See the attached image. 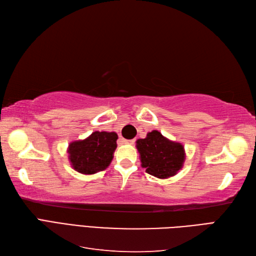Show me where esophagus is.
<instances>
[{
  "mask_svg": "<svg viewBox=\"0 0 256 256\" xmlns=\"http://www.w3.org/2000/svg\"><path fill=\"white\" fill-rule=\"evenodd\" d=\"M122 142H124L125 144H134V140H125V138H122Z\"/></svg>",
  "mask_w": 256,
  "mask_h": 256,
  "instance_id": "34e87169",
  "label": "esophagus"
}]
</instances>
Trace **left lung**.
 <instances>
[{"label": "left lung", "mask_w": 256, "mask_h": 256, "mask_svg": "<svg viewBox=\"0 0 256 256\" xmlns=\"http://www.w3.org/2000/svg\"><path fill=\"white\" fill-rule=\"evenodd\" d=\"M136 148L146 173L161 180L176 175L184 166L182 144L168 140L158 130L148 132L145 138H138Z\"/></svg>", "instance_id": "left-lung-1"}]
</instances>
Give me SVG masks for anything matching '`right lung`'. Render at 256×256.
<instances>
[{
	"instance_id": "obj_1",
	"label": "right lung",
	"mask_w": 256,
	"mask_h": 256,
	"mask_svg": "<svg viewBox=\"0 0 256 256\" xmlns=\"http://www.w3.org/2000/svg\"><path fill=\"white\" fill-rule=\"evenodd\" d=\"M118 138L115 132L95 131L84 140L72 142L67 150L72 166L76 172L86 175L104 171L113 159Z\"/></svg>"
}]
</instances>
